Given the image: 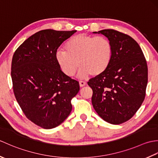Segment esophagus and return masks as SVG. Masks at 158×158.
<instances>
[{"mask_svg":"<svg viewBox=\"0 0 158 158\" xmlns=\"http://www.w3.org/2000/svg\"><path fill=\"white\" fill-rule=\"evenodd\" d=\"M79 85H80V87L85 86V85H86V82L83 81H79Z\"/></svg>","mask_w":158,"mask_h":158,"instance_id":"esophagus-1","label":"esophagus"}]
</instances>
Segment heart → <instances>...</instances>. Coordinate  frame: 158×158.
Here are the masks:
<instances>
[{
  "label": "heart",
  "mask_w": 158,
  "mask_h": 158,
  "mask_svg": "<svg viewBox=\"0 0 158 158\" xmlns=\"http://www.w3.org/2000/svg\"><path fill=\"white\" fill-rule=\"evenodd\" d=\"M112 56V44L107 38L79 34L70 38L64 45V51L57 52L55 58L66 76L73 77L79 65L78 77L85 79L89 75L97 77L105 73Z\"/></svg>",
  "instance_id": "heart-1"
}]
</instances>
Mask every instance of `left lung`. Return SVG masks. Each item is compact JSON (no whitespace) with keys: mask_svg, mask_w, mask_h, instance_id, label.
<instances>
[{"mask_svg":"<svg viewBox=\"0 0 158 158\" xmlns=\"http://www.w3.org/2000/svg\"><path fill=\"white\" fill-rule=\"evenodd\" d=\"M98 33L111 43L113 56L108 69L90 79L92 103L98 115L111 124L132 118L145 97L148 69L141 48L129 35L105 29Z\"/></svg>","mask_w":158,"mask_h":158,"instance_id":"8db88e82","label":"left lung"}]
</instances>
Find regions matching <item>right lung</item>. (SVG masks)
Returning a JSON list of instances; mask_svg holds the SVG:
<instances>
[{
  "instance_id": "add662e5",
  "label": "right lung",
  "mask_w": 158,
  "mask_h": 158,
  "mask_svg": "<svg viewBox=\"0 0 158 158\" xmlns=\"http://www.w3.org/2000/svg\"><path fill=\"white\" fill-rule=\"evenodd\" d=\"M77 31L43 30L16 49L11 62L15 98L27 118L44 129L61 124L72 110L79 83L66 76L56 61L62 43Z\"/></svg>"
}]
</instances>
